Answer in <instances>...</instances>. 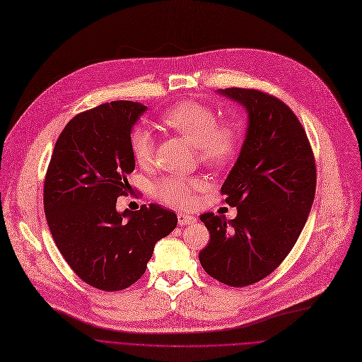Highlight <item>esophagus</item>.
I'll return each instance as SVG.
<instances>
[{"label":"esophagus","mask_w":362,"mask_h":362,"mask_svg":"<svg viewBox=\"0 0 362 362\" xmlns=\"http://www.w3.org/2000/svg\"><path fill=\"white\" fill-rule=\"evenodd\" d=\"M177 221H179V225H193L196 223V218L192 216V215H185V214H179L177 215Z\"/></svg>","instance_id":"obj_1"}]
</instances>
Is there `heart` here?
<instances>
[{"mask_svg":"<svg viewBox=\"0 0 362 362\" xmlns=\"http://www.w3.org/2000/svg\"><path fill=\"white\" fill-rule=\"evenodd\" d=\"M161 122L175 133L196 144L201 158L211 166H223L238 151L243 129L234 121L219 122L214 108L196 103L183 101L161 115ZM129 150L137 164L147 168L154 160L156 140L144 125H136L129 133ZM204 189L198 177L164 176L153 186L156 198L169 206L187 209L196 204V193Z\"/></svg>","mask_w":362,"mask_h":362,"instance_id":"heart-1","label":"heart"}]
</instances>
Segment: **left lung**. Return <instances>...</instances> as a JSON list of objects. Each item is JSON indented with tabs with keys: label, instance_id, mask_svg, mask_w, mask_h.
I'll return each instance as SVG.
<instances>
[{
	"label": "left lung",
	"instance_id": "1",
	"mask_svg": "<svg viewBox=\"0 0 362 362\" xmlns=\"http://www.w3.org/2000/svg\"><path fill=\"white\" fill-rule=\"evenodd\" d=\"M218 92L247 110L248 125L221 187L238 214L201 215L211 240L199 261L218 281L244 287L272 274L298 241L315 199L316 166L306 131L279 98L243 88Z\"/></svg>",
	"mask_w": 362,
	"mask_h": 362
}]
</instances>
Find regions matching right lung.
Here are the masks:
<instances>
[{
  "label": "right lung",
  "mask_w": 362,
  "mask_h": 362,
  "mask_svg": "<svg viewBox=\"0 0 362 362\" xmlns=\"http://www.w3.org/2000/svg\"><path fill=\"white\" fill-rule=\"evenodd\" d=\"M146 105L112 101L74 117L60 133L45 179V214L69 267L86 284L118 291L146 272L158 240L177 225L160 205L117 211L136 160L129 133Z\"/></svg>",
  "instance_id": "1"
}]
</instances>
